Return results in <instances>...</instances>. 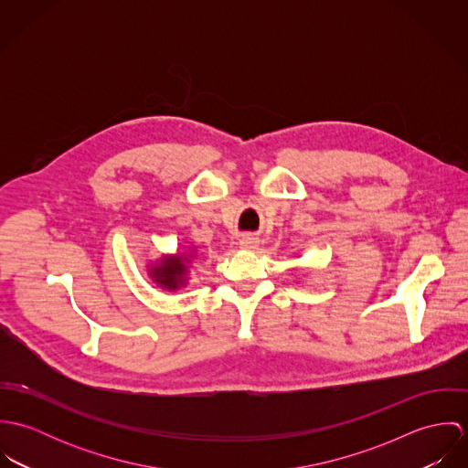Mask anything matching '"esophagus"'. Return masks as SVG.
Instances as JSON below:
<instances>
[{
	"instance_id": "1",
	"label": "esophagus",
	"mask_w": 468,
	"mask_h": 468,
	"mask_svg": "<svg viewBox=\"0 0 468 468\" xmlns=\"http://www.w3.org/2000/svg\"><path fill=\"white\" fill-rule=\"evenodd\" d=\"M258 243H260V239H258L256 236H250V234L241 236V239H239V247L245 249V250H254V249H258Z\"/></svg>"
}]
</instances>
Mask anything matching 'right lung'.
Segmentation results:
<instances>
[{
	"label": "right lung",
	"mask_w": 468,
	"mask_h": 468,
	"mask_svg": "<svg viewBox=\"0 0 468 468\" xmlns=\"http://www.w3.org/2000/svg\"><path fill=\"white\" fill-rule=\"evenodd\" d=\"M186 265H184V258L176 256V258H164L156 267L151 270V277L165 286V288H178L186 279Z\"/></svg>",
	"instance_id": "1"
}]
</instances>
